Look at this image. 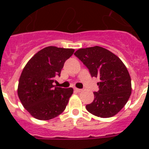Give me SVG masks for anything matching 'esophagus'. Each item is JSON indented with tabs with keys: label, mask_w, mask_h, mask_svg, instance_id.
<instances>
[{
	"label": "esophagus",
	"mask_w": 149,
	"mask_h": 149,
	"mask_svg": "<svg viewBox=\"0 0 149 149\" xmlns=\"http://www.w3.org/2000/svg\"><path fill=\"white\" fill-rule=\"evenodd\" d=\"M74 91H76V92H77V93H79V92H81L82 91V89H78V88H74Z\"/></svg>",
	"instance_id": "34e87169"
}]
</instances>
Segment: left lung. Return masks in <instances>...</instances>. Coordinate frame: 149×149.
<instances>
[{
  "mask_svg": "<svg viewBox=\"0 0 149 149\" xmlns=\"http://www.w3.org/2000/svg\"><path fill=\"white\" fill-rule=\"evenodd\" d=\"M87 67L92 77H98L99 90L86 108L90 113L109 118L118 113L131 94V80L122 60L107 49L95 46L81 48L74 54Z\"/></svg>",
  "mask_w": 149,
  "mask_h": 149,
  "instance_id": "left-lung-1",
  "label": "left lung"
}]
</instances>
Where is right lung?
Segmentation results:
<instances>
[{
    "label": "right lung",
    "instance_id": "right-lung-1",
    "mask_svg": "<svg viewBox=\"0 0 149 149\" xmlns=\"http://www.w3.org/2000/svg\"><path fill=\"white\" fill-rule=\"evenodd\" d=\"M72 48L48 46L36 54L24 68L19 78L18 95L24 107L39 120H49L61 114L73 93L72 88L54 87Z\"/></svg>",
    "mask_w": 149,
    "mask_h": 149
}]
</instances>
